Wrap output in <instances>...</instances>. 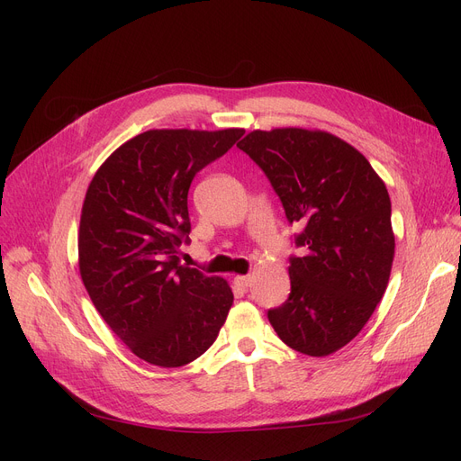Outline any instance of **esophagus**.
Returning <instances> with one entry per match:
<instances>
[{
  "mask_svg": "<svg viewBox=\"0 0 461 461\" xmlns=\"http://www.w3.org/2000/svg\"><path fill=\"white\" fill-rule=\"evenodd\" d=\"M233 282H235V285L240 287V289H249L250 284H252V276H235Z\"/></svg>",
  "mask_w": 461,
  "mask_h": 461,
  "instance_id": "1",
  "label": "esophagus"
}]
</instances>
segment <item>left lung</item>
I'll list each match as a JSON object with an SVG mask.
<instances>
[{
	"mask_svg": "<svg viewBox=\"0 0 461 461\" xmlns=\"http://www.w3.org/2000/svg\"><path fill=\"white\" fill-rule=\"evenodd\" d=\"M267 176L289 224L292 294L267 318L292 349L325 357L360 332L389 284L391 198L370 162L321 131H254L237 143Z\"/></svg>",
	"mask_w": 461,
	"mask_h": 461,
	"instance_id": "8db88e82",
	"label": "left lung"
}]
</instances>
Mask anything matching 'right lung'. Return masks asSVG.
I'll list each match as a JSON object with an SVG mask.
<instances>
[{"label":"right lung","mask_w":461,"mask_h":461,"mask_svg":"<svg viewBox=\"0 0 461 461\" xmlns=\"http://www.w3.org/2000/svg\"><path fill=\"white\" fill-rule=\"evenodd\" d=\"M243 134L148 131L115 149L89 183L80 275L103 320L149 365L196 360L228 318V282L181 265L179 249L190 243L192 179Z\"/></svg>","instance_id":"add662e5"}]
</instances>
